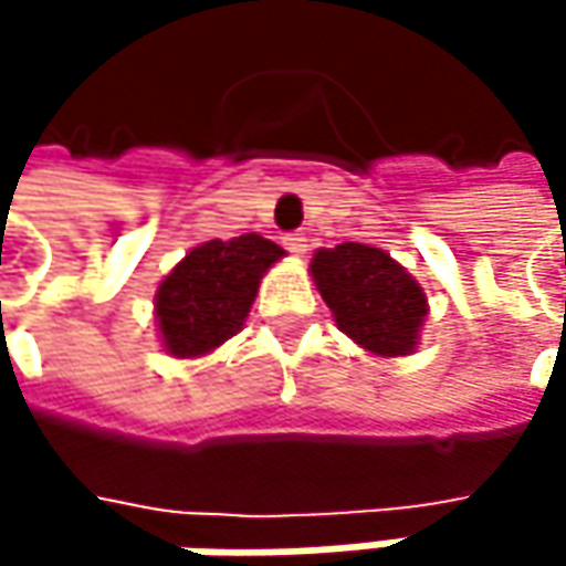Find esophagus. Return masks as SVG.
Wrapping results in <instances>:
<instances>
[{
    "label": "esophagus",
    "instance_id": "34e87169",
    "mask_svg": "<svg viewBox=\"0 0 566 566\" xmlns=\"http://www.w3.org/2000/svg\"><path fill=\"white\" fill-rule=\"evenodd\" d=\"M284 249L294 252V255H304L307 252V235L304 232H287L284 235Z\"/></svg>",
    "mask_w": 566,
    "mask_h": 566
}]
</instances>
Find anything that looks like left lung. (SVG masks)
Returning a JSON list of instances; mask_svg holds the SVG:
<instances>
[{
    "label": "left lung",
    "instance_id": "obj_1",
    "mask_svg": "<svg viewBox=\"0 0 566 566\" xmlns=\"http://www.w3.org/2000/svg\"><path fill=\"white\" fill-rule=\"evenodd\" d=\"M321 297L337 327L380 357H402L416 347L426 317V294L387 252L344 242L321 249L311 262Z\"/></svg>",
    "mask_w": 566,
    "mask_h": 566
}]
</instances>
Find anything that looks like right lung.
<instances>
[{
	"instance_id": "obj_1",
	"label": "right lung",
	"mask_w": 566,
	"mask_h": 566,
	"mask_svg": "<svg viewBox=\"0 0 566 566\" xmlns=\"http://www.w3.org/2000/svg\"><path fill=\"white\" fill-rule=\"evenodd\" d=\"M282 255V245L255 232L192 249L157 291V324L172 357H199L226 344Z\"/></svg>"
}]
</instances>
